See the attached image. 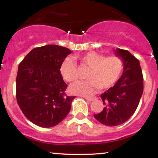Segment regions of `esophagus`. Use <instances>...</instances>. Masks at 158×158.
Listing matches in <instances>:
<instances>
[{"mask_svg":"<svg viewBox=\"0 0 158 158\" xmlns=\"http://www.w3.org/2000/svg\"><path fill=\"white\" fill-rule=\"evenodd\" d=\"M96 98H91V97H85V99L88 101H91L93 100H94V99Z\"/></svg>","mask_w":158,"mask_h":158,"instance_id":"34e87169","label":"esophagus"}]
</instances>
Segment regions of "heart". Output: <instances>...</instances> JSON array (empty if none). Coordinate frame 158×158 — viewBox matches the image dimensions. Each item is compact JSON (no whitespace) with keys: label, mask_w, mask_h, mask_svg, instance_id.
Wrapping results in <instances>:
<instances>
[{"label":"heart","mask_w":158,"mask_h":158,"mask_svg":"<svg viewBox=\"0 0 158 158\" xmlns=\"http://www.w3.org/2000/svg\"><path fill=\"white\" fill-rule=\"evenodd\" d=\"M76 58L82 68H88L85 74L88 80L71 85L70 90L73 94L90 96L100 88L109 89L117 83L124 71V61L118 55L105 57L96 52H88ZM60 72L62 77L70 83L80 78L79 69L75 60L70 57L62 61Z\"/></svg>","instance_id":"1"}]
</instances>
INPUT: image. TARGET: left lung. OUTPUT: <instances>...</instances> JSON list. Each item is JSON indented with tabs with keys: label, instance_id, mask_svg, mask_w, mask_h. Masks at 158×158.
<instances>
[{
	"label": "left lung",
	"instance_id": "8db88e82",
	"mask_svg": "<svg viewBox=\"0 0 158 158\" xmlns=\"http://www.w3.org/2000/svg\"><path fill=\"white\" fill-rule=\"evenodd\" d=\"M124 68L117 83L101 94L104 104L101 113L94 117L106 126H118L127 122L135 113L143 93V75L139 60L129 51L117 49Z\"/></svg>",
	"mask_w": 158,
	"mask_h": 158
}]
</instances>
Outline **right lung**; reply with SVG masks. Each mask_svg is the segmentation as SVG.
Segmentation results:
<instances>
[{"label": "right lung", "mask_w": 158, "mask_h": 158, "mask_svg": "<svg viewBox=\"0 0 158 158\" xmlns=\"http://www.w3.org/2000/svg\"><path fill=\"white\" fill-rule=\"evenodd\" d=\"M71 51L55 44L36 47L20 62L16 77V100L30 122L44 128L66 117L75 96H67L68 87L60 68Z\"/></svg>", "instance_id": "1"}]
</instances>
